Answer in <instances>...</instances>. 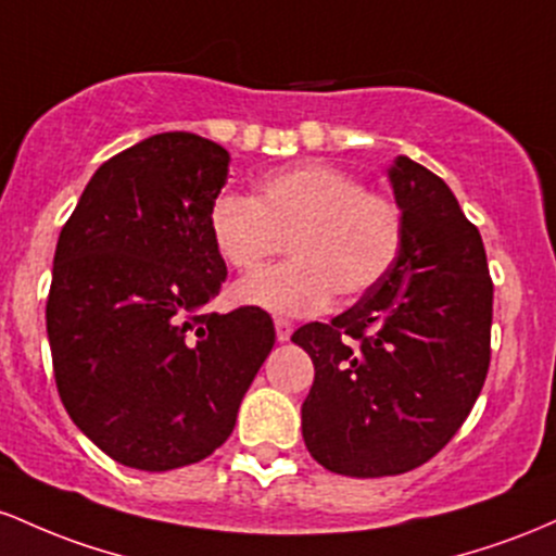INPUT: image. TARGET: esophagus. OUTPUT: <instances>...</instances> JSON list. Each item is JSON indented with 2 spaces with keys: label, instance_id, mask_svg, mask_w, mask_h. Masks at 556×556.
Segmentation results:
<instances>
[{
  "label": "esophagus",
  "instance_id": "esophagus-1",
  "mask_svg": "<svg viewBox=\"0 0 556 556\" xmlns=\"http://www.w3.org/2000/svg\"><path fill=\"white\" fill-rule=\"evenodd\" d=\"M291 333H294V326H291V320H283V317H278V320H276L278 341H289Z\"/></svg>",
  "mask_w": 556,
  "mask_h": 556
}]
</instances>
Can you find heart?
Returning a JSON list of instances; mask_svg holds the SVG:
<instances>
[{"label":"heart","mask_w":556,"mask_h":556,"mask_svg":"<svg viewBox=\"0 0 556 556\" xmlns=\"http://www.w3.org/2000/svg\"><path fill=\"white\" fill-rule=\"evenodd\" d=\"M210 239L233 270H254L286 241L291 262L233 286V302L273 315H315L359 299L394 270L404 249V212L333 165L302 162L262 178L257 197L220 194L210 207Z\"/></svg>","instance_id":"1"}]
</instances>
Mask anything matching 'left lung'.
Instances as JSON below:
<instances>
[{
	"instance_id": "obj_1",
	"label": "left lung",
	"mask_w": 556,
	"mask_h": 556,
	"mask_svg": "<svg viewBox=\"0 0 556 556\" xmlns=\"http://www.w3.org/2000/svg\"><path fill=\"white\" fill-rule=\"evenodd\" d=\"M389 178L404 212L394 270L352 309L291 336L315 365L304 444L352 478L399 476L439 454L491 362L494 283L478 228L428 167L396 157Z\"/></svg>"
}]
</instances>
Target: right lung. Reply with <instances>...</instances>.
Listing matches in <instances>:
<instances>
[{
	"label": "right lung",
	"instance_id": "obj_1",
	"mask_svg": "<svg viewBox=\"0 0 556 556\" xmlns=\"http://www.w3.org/2000/svg\"><path fill=\"white\" fill-rule=\"evenodd\" d=\"M228 162L197 134L149 136L93 173L62 226L47 299L60 399L136 470H176L226 444L276 344L265 309L207 312L228 276L207 226Z\"/></svg>",
	"mask_w": 556,
	"mask_h": 556
}]
</instances>
